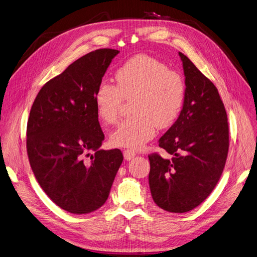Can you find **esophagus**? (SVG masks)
Segmentation results:
<instances>
[{
  "instance_id": "1",
  "label": "esophagus",
  "mask_w": 257,
  "mask_h": 257,
  "mask_svg": "<svg viewBox=\"0 0 257 257\" xmlns=\"http://www.w3.org/2000/svg\"><path fill=\"white\" fill-rule=\"evenodd\" d=\"M136 152L135 151H131V150H126L123 151V158L127 161H130L131 159H134L136 157Z\"/></svg>"
}]
</instances>
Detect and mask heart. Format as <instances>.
I'll return each mask as SVG.
<instances>
[{
  "instance_id": "heart-1",
  "label": "heart",
  "mask_w": 257,
  "mask_h": 257,
  "mask_svg": "<svg viewBox=\"0 0 257 257\" xmlns=\"http://www.w3.org/2000/svg\"><path fill=\"white\" fill-rule=\"evenodd\" d=\"M116 84L103 80L94 94L99 119L110 125L117 120L123 99H132L135 115L112 132L113 146L138 150L156 134L173 125L184 105L186 84L183 77L169 66L146 54L127 60L115 73Z\"/></svg>"
}]
</instances>
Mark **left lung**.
Instances as JSON below:
<instances>
[{"mask_svg":"<svg viewBox=\"0 0 257 257\" xmlns=\"http://www.w3.org/2000/svg\"><path fill=\"white\" fill-rule=\"evenodd\" d=\"M186 96L176 121L159 139L171 158L148 156L154 202L163 210L183 213L206 200L224 169L228 123L217 87L181 52Z\"/></svg>","mask_w":257,"mask_h":257,"instance_id":"left-lung-1","label":"left lung"}]
</instances>
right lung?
Wrapping results in <instances>:
<instances>
[{"mask_svg":"<svg viewBox=\"0 0 257 257\" xmlns=\"http://www.w3.org/2000/svg\"><path fill=\"white\" fill-rule=\"evenodd\" d=\"M118 53L99 49L74 61L41 87L30 112L31 168L46 194L74 214L105 203L123 160L119 150H100L104 135L94 103L95 90Z\"/></svg>","mask_w":257,"mask_h":257,"instance_id":"obj_1","label":"right lung"}]
</instances>
